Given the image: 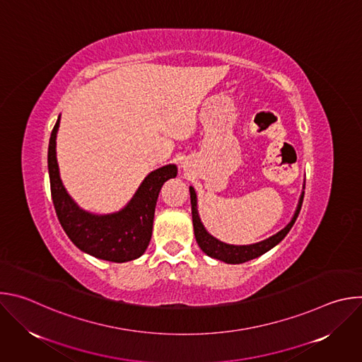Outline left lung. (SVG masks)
<instances>
[{
    "label": "left lung",
    "instance_id": "obj_1",
    "mask_svg": "<svg viewBox=\"0 0 362 362\" xmlns=\"http://www.w3.org/2000/svg\"><path fill=\"white\" fill-rule=\"evenodd\" d=\"M305 189V187H303ZM190 204H192V219H193V230H194V238L196 242L199 245V247L211 257H215V259L223 261L226 264H243L247 262L250 259H255V257L264 255L265 252L271 250L274 246H276L291 230V228L293 226L299 212H300V206L303 202V192L299 197L298 202V208L295 211L293 218L291 219V222L282 229L279 230L276 235L262 240L257 242L253 245H228L223 243L221 240H218L216 238H214L208 230L204 229L203 223L200 222L199 218V212H197V197H196V192L194 189L190 186Z\"/></svg>",
    "mask_w": 362,
    "mask_h": 362
}]
</instances>
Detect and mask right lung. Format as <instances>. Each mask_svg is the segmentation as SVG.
Listing matches in <instances>:
<instances>
[{"label": "right lung", "instance_id": "obj_1", "mask_svg": "<svg viewBox=\"0 0 362 362\" xmlns=\"http://www.w3.org/2000/svg\"><path fill=\"white\" fill-rule=\"evenodd\" d=\"M60 117L48 144V175L51 197L57 218L70 240L83 252L110 262L137 259L148 246L154 208L163 183L176 177L177 168L168 165L148 173L124 208L110 215H94L80 209L60 179L56 137Z\"/></svg>", "mask_w": 362, "mask_h": 362}]
</instances>
